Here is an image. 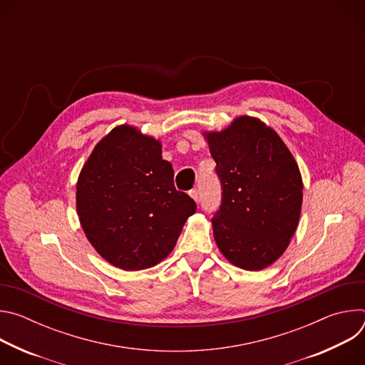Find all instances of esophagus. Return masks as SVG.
I'll return each instance as SVG.
<instances>
[{"label": "esophagus", "instance_id": "1", "mask_svg": "<svg viewBox=\"0 0 365 365\" xmlns=\"http://www.w3.org/2000/svg\"><path fill=\"white\" fill-rule=\"evenodd\" d=\"M189 196L195 200V202H199V192L196 189H192L189 190Z\"/></svg>", "mask_w": 365, "mask_h": 365}]
</instances>
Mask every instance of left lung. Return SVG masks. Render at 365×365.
I'll use <instances>...</instances> for the list:
<instances>
[{
  "label": "left lung",
  "mask_w": 365,
  "mask_h": 365,
  "mask_svg": "<svg viewBox=\"0 0 365 365\" xmlns=\"http://www.w3.org/2000/svg\"><path fill=\"white\" fill-rule=\"evenodd\" d=\"M222 199L212 228L220 251L244 270H263L293 237L303 183L277 133L252 117H238L220 133H205Z\"/></svg>",
  "instance_id": "obj_1"
}]
</instances>
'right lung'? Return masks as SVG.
I'll list each match as a JSON object with an SVG mask.
<instances>
[{
    "instance_id": "1",
    "label": "right lung",
    "mask_w": 365,
    "mask_h": 365,
    "mask_svg": "<svg viewBox=\"0 0 365 365\" xmlns=\"http://www.w3.org/2000/svg\"><path fill=\"white\" fill-rule=\"evenodd\" d=\"M76 210L98 254L134 272L155 266L172 252L196 203L176 190L160 141L120 125L95 145L82 168Z\"/></svg>"
}]
</instances>
